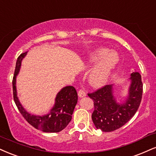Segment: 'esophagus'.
Here are the masks:
<instances>
[{
  "mask_svg": "<svg viewBox=\"0 0 156 156\" xmlns=\"http://www.w3.org/2000/svg\"><path fill=\"white\" fill-rule=\"evenodd\" d=\"M78 97H86V92L83 91V89L79 90V91H78Z\"/></svg>",
  "mask_w": 156,
  "mask_h": 156,
  "instance_id": "esophagus-1",
  "label": "esophagus"
}]
</instances>
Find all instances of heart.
I'll return each instance as SVG.
<instances>
[{
	"label": "heart",
	"instance_id": "1",
	"mask_svg": "<svg viewBox=\"0 0 156 156\" xmlns=\"http://www.w3.org/2000/svg\"><path fill=\"white\" fill-rule=\"evenodd\" d=\"M119 62V57L108 48L97 47L88 54L86 62L89 65L97 62L89 71L87 76L89 83L92 87L99 88L107 83Z\"/></svg>",
	"mask_w": 156,
	"mask_h": 156
}]
</instances>
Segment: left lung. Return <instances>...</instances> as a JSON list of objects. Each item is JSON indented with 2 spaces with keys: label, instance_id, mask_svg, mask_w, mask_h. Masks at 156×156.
Returning a JSON list of instances; mask_svg holds the SVG:
<instances>
[{
  "label": "left lung",
  "instance_id": "1",
  "mask_svg": "<svg viewBox=\"0 0 156 156\" xmlns=\"http://www.w3.org/2000/svg\"><path fill=\"white\" fill-rule=\"evenodd\" d=\"M130 86L125 101L120 102L113 95V85H106L94 93L88 94L93 99L94 110L91 119L95 127L102 132L115 131L123 126L137 111L142 96V82L138 72L131 74Z\"/></svg>",
  "mask_w": 156,
  "mask_h": 156
}]
</instances>
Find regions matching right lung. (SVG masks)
<instances>
[{
	"label": "right lung",
	"instance_id": "1",
	"mask_svg": "<svg viewBox=\"0 0 156 156\" xmlns=\"http://www.w3.org/2000/svg\"><path fill=\"white\" fill-rule=\"evenodd\" d=\"M27 52H24L20 54L16 63L12 81L15 104L24 119L35 129L44 132L57 133L61 132L68 125L72 119V115L78 102L76 90L71 86L62 88L56 96L53 108L46 115H35L28 112L19 100L16 86V76L20 73L22 60L27 55Z\"/></svg>",
	"mask_w": 156,
	"mask_h": 156
}]
</instances>
